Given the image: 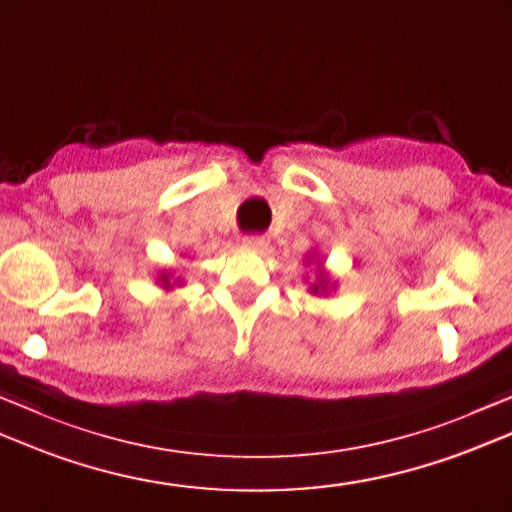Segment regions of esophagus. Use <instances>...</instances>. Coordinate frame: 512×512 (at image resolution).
Here are the masks:
<instances>
[{"label": "esophagus", "mask_w": 512, "mask_h": 512, "mask_svg": "<svg viewBox=\"0 0 512 512\" xmlns=\"http://www.w3.org/2000/svg\"><path fill=\"white\" fill-rule=\"evenodd\" d=\"M242 246H244L246 250H255V253H262V250H264L268 244H266V239H264V237H259V235H250V237H244Z\"/></svg>", "instance_id": "34e87169"}]
</instances>
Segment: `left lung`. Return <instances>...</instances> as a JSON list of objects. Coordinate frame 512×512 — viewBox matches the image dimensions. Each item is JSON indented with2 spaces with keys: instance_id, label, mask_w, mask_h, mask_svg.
Here are the masks:
<instances>
[{
  "instance_id": "left-lung-1",
  "label": "left lung",
  "mask_w": 512,
  "mask_h": 512,
  "mask_svg": "<svg viewBox=\"0 0 512 512\" xmlns=\"http://www.w3.org/2000/svg\"><path fill=\"white\" fill-rule=\"evenodd\" d=\"M310 262H317V268H315V279L308 286V293L317 295V297H328L335 290L337 282L333 277H330V273L324 268V262H322V259H317L315 253L306 255V266H310ZM304 282H308V279H304Z\"/></svg>"
}]
</instances>
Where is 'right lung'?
Here are the masks:
<instances>
[{
	"mask_svg": "<svg viewBox=\"0 0 512 512\" xmlns=\"http://www.w3.org/2000/svg\"><path fill=\"white\" fill-rule=\"evenodd\" d=\"M157 284L162 286L164 290H175L179 286H184V277L177 275V270H162V273L157 275Z\"/></svg>",
	"mask_w": 512,
	"mask_h": 512,
	"instance_id": "right-lung-1",
	"label": "right lung"
}]
</instances>
